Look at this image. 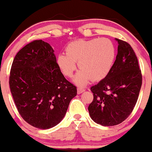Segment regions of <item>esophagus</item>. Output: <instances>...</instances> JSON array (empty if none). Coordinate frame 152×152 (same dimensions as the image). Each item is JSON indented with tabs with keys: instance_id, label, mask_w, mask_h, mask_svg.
<instances>
[{
	"instance_id": "1",
	"label": "esophagus",
	"mask_w": 152,
	"mask_h": 152,
	"mask_svg": "<svg viewBox=\"0 0 152 152\" xmlns=\"http://www.w3.org/2000/svg\"><path fill=\"white\" fill-rule=\"evenodd\" d=\"M85 89L83 88H77V94H82L83 92L85 91Z\"/></svg>"
}]
</instances>
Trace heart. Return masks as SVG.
Returning <instances> with one entry per match:
<instances>
[{"instance_id":"obj_1","label":"heart","mask_w":152,"mask_h":152,"mask_svg":"<svg viewBox=\"0 0 152 152\" xmlns=\"http://www.w3.org/2000/svg\"><path fill=\"white\" fill-rule=\"evenodd\" d=\"M115 47L107 38L77 39L69 42L66 54L57 58V64L62 73L72 77L78 63L80 70L73 82L79 86H85L90 79L100 81L110 73L115 58Z\"/></svg>"}]
</instances>
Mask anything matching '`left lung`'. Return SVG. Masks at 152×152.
I'll return each instance as SVG.
<instances>
[{"label":"left lung","mask_w":152,"mask_h":152,"mask_svg":"<svg viewBox=\"0 0 152 152\" xmlns=\"http://www.w3.org/2000/svg\"><path fill=\"white\" fill-rule=\"evenodd\" d=\"M118 54L110 73L92 86L94 99L88 106L90 117L103 126L124 121L137 103L142 86L141 70L130 44L116 39Z\"/></svg>","instance_id":"left-lung-1"}]
</instances>
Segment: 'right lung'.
<instances>
[{"label":"right lung","mask_w":152,"mask_h":152,"mask_svg":"<svg viewBox=\"0 0 152 152\" xmlns=\"http://www.w3.org/2000/svg\"><path fill=\"white\" fill-rule=\"evenodd\" d=\"M9 83L22 118L43 130L61 121L77 94L61 72L52 47L42 39L27 44L16 54Z\"/></svg>","instance_id":"1"}]
</instances>
